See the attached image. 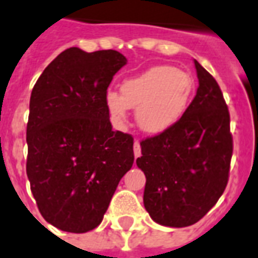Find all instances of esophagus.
I'll use <instances>...</instances> for the list:
<instances>
[{
	"instance_id": "obj_1",
	"label": "esophagus",
	"mask_w": 258,
	"mask_h": 258,
	"mask_svg": "<svg viewBox=\"0 0 258 258\" xmlns=\"http://www.w3.org/2000/svg\"><path fill=\"white\" fill-rule=\"evenodd\" d=\"M134 156L135 158H138L141 156V144H139V141L134 142Z\"/></svg>"
}]
</instances>
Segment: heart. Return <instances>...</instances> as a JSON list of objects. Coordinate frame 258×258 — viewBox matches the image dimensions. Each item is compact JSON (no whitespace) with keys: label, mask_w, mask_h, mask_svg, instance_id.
<instances>
[{"label":"heart","mask_w":258,"mask_h":258,"mask_svg":"<svg viewBox=\"0 0 258 258\" xmlns=\"http://www.w3.org/2000/svg\"><path fill=\"white\" fill-rule=\"evenodd\" d=\"M194 91L186 71L169 66L149 68L124 81L117 91L105 94V105L113 121L123 124L130 108L137 109V123L149 134H161L180 120Z\"/></svg>","instance_id":"b5f03b06"}]
</instances>
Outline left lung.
Instances as JSON below:
<instances>
[{"label": "left lung", "mask_w": 258, "mask_h": 258, "mask_svg": "<svg viewBox=\"0 0 258 258\" xmlns=\"http://www.w3.org/2000/svg\"><path fill=\"white\" fill-rule=\"evenodd\" d=\"M197 94L180 120L141 142L144 205L156 223L191 226L215 207L232 157L230 112L215 78L197 60Z\"/></svg>", "instance_id": "8db88e82"}]
</instances>
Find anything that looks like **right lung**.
<instances>
[{
    "instance_id": "1",
    "label": "right lung",
    "mask_w": 258,
    "mask_h": 258,
    "mask_svg": "<svg viewBox=\"0 0 258 258\" xmlns=\"http://www.w3.org/2000/svg\"><path fill=\"white\" fill-rule=\"evenodd\" d=\"M125 64L116 50L70 47L32 89L26 169L38 209L58 230H94L134 164V138L112 130L105 105L113 75Z\"/></svg>"
}]
</instances>
